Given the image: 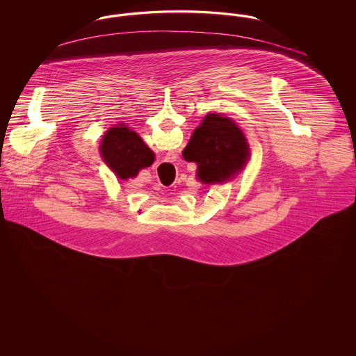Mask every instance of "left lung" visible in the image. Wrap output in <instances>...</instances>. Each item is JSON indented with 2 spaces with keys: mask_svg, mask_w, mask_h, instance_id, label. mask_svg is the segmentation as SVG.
<instances>
[{
  "mask_svg": "<svg viewBox=\"0 0 356 356\" xmlns=\"http://www.w3.org/2000/svg\"><path fill=\"white\" fill-rule=\"evenodd\" d=\"M183 156L197 164V177L207 184L220 183L243 168L248 145L232 120L209 113L191 137Z\"/></svg>",
  "mask_w": 356,
  "mask_h": 356,
  "instance_id": "obj_1",
  "label": "left lung"
}]
</instances>
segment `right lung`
<instances>
[{
  "mask_svg": "<svg viewBox=\"0 0 356 356\" xmlns=\"http://www.w3.org/2000/svg\"><path fill=\"white\" fill-rule=\"evenodd\" d=\"M102 154L106 164L124 180L135 177L138 170L154 161V154L144 141L122 125L111 128L104 136Z\"/></svg>",
  "mask_w": 356,
  "mask_h": 356,
  "instance_id": "add662e5",
  "label": "right lung"
}]
</instances>
